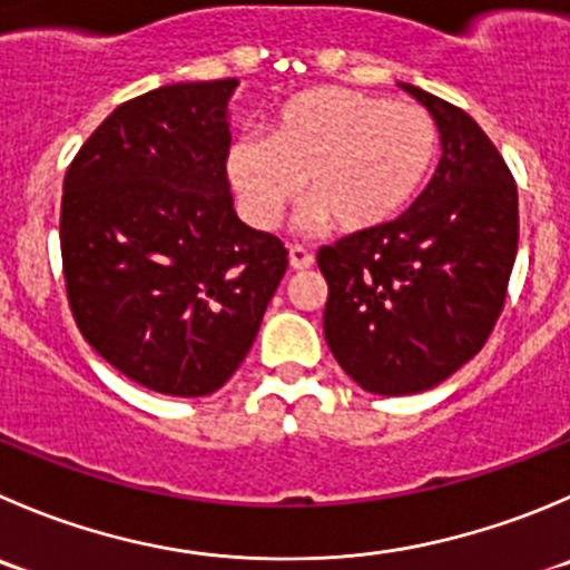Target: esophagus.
Wrapping results in <instances>:
<instances>
[{
    "mask_svg": "<svg viewBox=\"0 0 570 570\" xmlns=\"http://www.w3.org/2000/svg\"><path fill=\"white\" fill-rule=\"evenodd\" d=\"M314 264V253L306 250V247L295 245L289 247V267L292 269H308Z\"/></svg>",
    "mask_w": 570,
    "mask_h": 570,
    "instance_id": "esophagus-1",
    "label": "esophagus"
}]
</instances>
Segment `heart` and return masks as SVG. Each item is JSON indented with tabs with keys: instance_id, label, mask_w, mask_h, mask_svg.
I'll list each match as a JSON object with an SVG mask.
<instances>
[{
	"instance_id": "obj_1",
	"label": "heart",
	"mask_w": 570,
	"mask_h": 570,
	"mask_svg": "<svg viewBox=\"0 0 570 570\" xmlns=\"http://www.w3.org/2000/svg\"><path fill=\"white\" fill-rule=\"evenodd\" d=\"M438 153L440 125L420 105L323 86L286 99L267 138H234L225 169L253 228H275L303 184L312 206L301 214V228L334 223L356 234L395 219Z\"/></svg>"
}]
</instances>
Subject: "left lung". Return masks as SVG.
Segmentation results:
<instances>
[{"label": "left lung", "mask_w": 570, "mask_h": 570, "mask_svg": "<svg viewBox=\"0 0 570 570\" xmlns=\"http://www.w3.org/2000/svg\"><path fill=\"white\" fill-rule=\"evenodd\" d=\"M440 125L432 180L392 223L320 247L323 328L340 367L375 395L432 390L488 342L518 253V189L462 108L412 86Z\"/></svg>", "instance_id": "obj_1"}]
</instances>
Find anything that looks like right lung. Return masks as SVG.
Listing matches in <instances>:
<instances>
[{"label": "right lung", "instance_id": "add662e5", "mask_svg": "<svg viewBox=\"0 0 570 570\" xmlns=\"http://www.w3.org/2000/svg\"><path fill=\"white\" fill-rule=\"evenodd\" d=\"M228 80L169 82L119 105L71 161L60 203L69 306L88 345L136 384L217 392L286 273L273 234L236 217Z\"/></svg>", "mask_w": 570, "mask_h": 570}]
</instances>
